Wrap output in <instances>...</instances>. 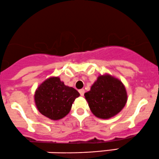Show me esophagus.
<instances>
[{"label": "esophagus", "mask_w": 159, "mask_h": 159, "mask_svg": "<svg viewBox=\"0 0 159 159\" xmlns=\"http://www.w3.org/2000/svg\"><path fill=\"white\" fill-rule=\"evenodd\" d=\"M78 91H79V93H80V94H81V96H84V92H85L84 89H81V90H79Z\"/></svg>", "instance_id": "esophagus-1"}]
</instances>
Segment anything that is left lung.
I'll use <instances>...</instances> for the list:
<instances>
[{
	"label": "left lung",
	"mask_w": 159,
	"mask_h": 159,
	"mask_svg": "<svg viewBox=\"0 0 159 159\" xmlns=\"http://www.w3.org/2000/svg\"><path fill=\"white\" fill-rule=\"evenodd\" d=\"M84 97L92 113L102 119L110 118L120 112L128 99L126 89L121 81L109 75L99 76Z\"/></svg>",
	"instance_id": "obj_1"
}]
</instances>
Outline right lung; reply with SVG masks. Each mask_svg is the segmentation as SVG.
I'll return each instance as SVG.
<instances>
[{"label": "right lung", "mask_w": 159, "mask_h": 159, "mask_svg": "<svg viewBox=\"0 0 159 159\" xmlns=\"http://www.w3.org/2000/svg\"><path fill=\"white\" fill-rule=\"evenodd\" d=\"M79 96L75 89L66 86L59 77H51L37 88L34 102L43 116L59 120L69 114L73 102Z\"/></svg>", "instance_id": "obj_1"}]
</instances>
